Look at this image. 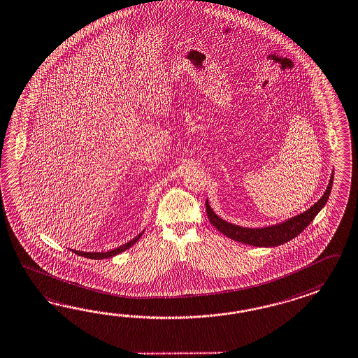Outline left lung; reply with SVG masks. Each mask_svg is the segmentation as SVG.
Wrapping results in <instances>:
<instances>
[{"mask_svg": "<svg viewBox=\"0 0 358 358\" xmlns=\"http://www.w3.org/2000/svg\"><path fill=\"white\" fill-rule=\"evenodd\" d=\"M333 180L334 171L330 176L325 192L321 198L318 199L317 203H315L303 213L287 218L282 222L264 226V227H255V229L238 226V224L227 222L215 215V210L209 206V200L207 199L206 207H207L208 218L217 230L222 232L224 236L232 238L235 241L247 244V245H253V247H278L290 241L292 238H296L315 220L318 212L325 207L326 201L330 196L331 187H333Z\"/></svg>", "mask_w": 358, "mask_h": 358, "instance_id": "left-lung-1", "label": "left lung"}]
</instances>
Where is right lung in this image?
Masks as SVG:
<instances>
[{
    "label": "right lung",
    "mask_w": 358,
    "mask_h": 358,
    "mask_svg": "<svg viewBox=\"0 0 358 358\" xmlns=\"http://www.w3.org/2000/svg\"><path fill=\"white\" fill-rule=\"evenodd\" d=\"M143 231H145V229L137 236H135L132 240H129L126 244L120 245V248H115L113 250H109V252H80V250H74V249H71V250H72L73 253H76V255H82V257L90 258V259H106V258H111L114 255H120L122 252L127 250L128 248L132 247L134 244L137 243V240L143 236Z\"/></svg>",
    "instance_id": "add662e5"
}]
</instances>
